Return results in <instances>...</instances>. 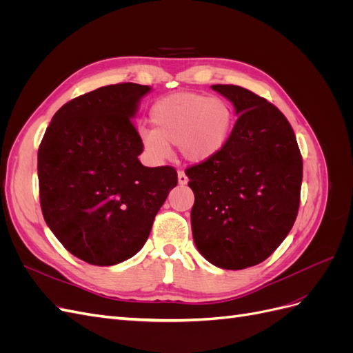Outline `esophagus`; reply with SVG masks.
I'll use <instances>...</instances> for the list:
<instances>
[{
  "label": "esophagus",
  "instance_id": "esophagus-1",
  "mask_svg": "<svg viewBox=\"0 0 353 353\" xmlns=\"http://www.w3.org/2000/svg\"><path fill=\"white\" fill-rule=\"evenodd\" d=\"M188 183V176L185 175L184 170H179L178 172V184L179 185H185Z\"/></svg>",
  "mask_w": 353,
  "mask_h": 353
}]
</instances>
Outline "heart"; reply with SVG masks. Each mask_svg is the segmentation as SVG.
<instances>
[{
	"instance_id": "1",
	"label": "heart",
	"mask_w": 353,
	"mask_h": 353,
	"mask_svg": "<svg viewBox=\"0 0 353 353\" xmlns=\"http://www.w3.org/2000/svg\"><path fill=\"white\" fill-rule=\"evenodd\" d=\"M154 130H141L144 147L156 157L169 153V144L179 145L188 160L201 162L227 143L232 113L225 101L205 94L179 92L154 103L150 112Z\"/></svg>"
}]
</instances>
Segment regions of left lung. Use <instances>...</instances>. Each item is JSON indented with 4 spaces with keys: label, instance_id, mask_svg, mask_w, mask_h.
Instances as JSON below:
<instances>
[{
    "label": "left lung",
    "instance_id": "obj_1",
    "mask_svg": "<svg viewBox=\"0 0 353 353\" xmlns=\"http://www.w3.org/2000/svg\"><path fill=\"white\" fill-rule=\"evenodd\" d=\"M239 114L218 153L187 168L197 250L223 270L263 262L284 241L301 205L302 154L285 116L239 85H212Z\"/></svg>",
    "mask_w": 353,
    "mask_h": 353
}]
</instances>
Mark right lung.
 Returning a JSON list of instances; mask_svg holds the SVG:
<instances>
[{
  "instance_id": "right-lung-1",
  "label": "right lung",
  "mask_w": 353,
  "mask_h": 353,
  "mask_svg": "<svg viewBox=\"0 0 353 353\" xmlns=\"http://www.w3.org/2000/svg\"><path fill=\"white\" fill-rule=\"evenodd\" d=\"M147 85H108L68 101L38 148L39 203L47 225L73 256L109 266L141 250L169 191L172 166H143L131 117Z\"/></svg>"
}]
</instances>
